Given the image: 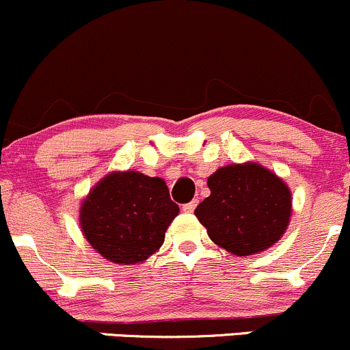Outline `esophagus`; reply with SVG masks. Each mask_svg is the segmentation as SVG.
<instances>
[{
    "mask_svg": "<svg viewBox=\"0 0 350 350\" xmlns=\"http://www.w3.org/2000/svg\"><path fill=\"white\" fill-rule=\"evenodd\" d=\"M195 206H197V200H191V202H189V204L182 205V210L185 213H191L195 210Z\"/></svg>",
    "mask_w": 350,
    "mask_h": 350,
    "instance_id": "1",
    "label": "esophagus"
}]
</instances>
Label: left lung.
<instances>
[{
    "instance_id": "obj_1",
    "label": "left lung",
    "mask_w": 350,
    "mask_h": 350,
    "mask_svg": "<svg viewBox=\"0 0 350 350\" xmlns=\"http://www.w3.org/2000/svg\"><path fill=\"white\" fill-rule=\"evenodd\" d=\"M210 195L195 208L210 240L235 255L269 249L291 219L287 185L257 163L228 165L208 176Z\"/></svg>"
}]
</instances>
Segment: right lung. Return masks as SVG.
I'll use <instances>...</instances> for the list:
<instances>
[{
    "label": "right lung",
    "mask_w": 350,
    "mask_h": 350,
    "mask_svg": "<svg viewBox=\"0 0 350 350\" xmlns=\"http://www.w3.org/2000/svg\"><path fill=\"white\" fill-rule=\"evenodd\" d=\"M178 215V205L159 176L138 172L111 174L81 205V230L98 254L115 264L133 265L157 252Z\"/></svg>",
    "instance_id": "right-lung-1"
}]
</instances>
